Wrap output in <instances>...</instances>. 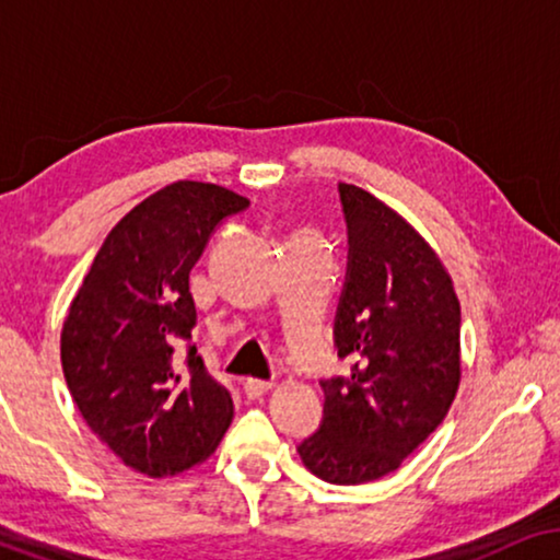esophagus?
<instances>
[{
  "mask_svg": "<svg viewBox=\"0 0 560 560\" xmlns=\"http://www.w3.org/2000/svg\"><path fill=\"white\" fill-rule=\"evenodd\" d=\"M267 389H272V382L270 380H247L244 382V393H247V397H259L265 395Z\"/></svg>",
  "mask_w": 560,
  "mask_h": 560,
  "instance_id": "1",
  "label": "esophagus"
}]
</instances>
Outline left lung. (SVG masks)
<instances>
[{
	"instance_id": "1",
	"label": "left lung",
	"mask_w": 560,
	"mask_h": 560,
	"mask_svg": "<svg viewBox=\"0 0 560 560\" xmlns=\"http://www.w3.org/2000/svg\"><path fill=\"white\" fill-rule=\"evenodd\" d=\"M349 265L334 320L349 377L324 387V420L298 454L331 485L395 471L446 418L462 380V308L428 242L364 188L339 183Z\"/></svg>"
}]
</instances>
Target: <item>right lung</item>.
<instances>
[{
    "label": "right lung",
    "instance_id": "obj_1",
    "mask_svg": "<svg viewBox=\"0 0 560 560\" xmlns=\"http://www.w3.org/2000/svg\"><path fill=\"white\" fill-rule=\"evenodd\" d=\"M247 206L213 183H171L112 229L68 308L60 362L73 402L91 431L148 477L201 464L232 423V395L190 343L188 275L213 229ZM180 340L189 343L186 365L174 362Z\"/></svg>",
    "mask_w": 560,
    "mask_h": 560
}]
</instances>
